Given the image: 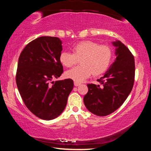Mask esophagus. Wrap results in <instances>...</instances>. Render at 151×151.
Segmentation results:
<instances>
[{
	"instance_id": "esophagus-1",
	"label": "esophagus",
	"mask_w": 151,
	"mask_h": 151,
	"mask_svg": "<svg viewBox=\"0 0 151 151\" xmlns=\"http://www.w3.org/2000/svg\"><path fill=\"white\" fill-rule=\"evenodd\" d=\"M80 85H81V83H77V82H75V83H74V85H75V86H79Z\"/></svg>"
}]
</instances>
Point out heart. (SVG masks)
I'll use <instances>...</instances> for the list:
<instances>
[{
	"mask_svg": "<svg viewBox=\"0 0 151 151\" xmlns=\"http://www.w3.org/2000/svg\"><path fill=\"white\" fill-rule=\"evenodd\" d=\"M73 54L62 52L59 56L60 63L67 68L72 67L78 63L79 65L65 74L66 78L81 83L91 75L98 76L108 69L112 58L111 48L107 45H99L91 40H83L71 48Z\"/></svg>",
	"mask_w": 151,
	"mask_h": 151,
	"instance_id": "1",
	"label": "heart"
}]
</instances>
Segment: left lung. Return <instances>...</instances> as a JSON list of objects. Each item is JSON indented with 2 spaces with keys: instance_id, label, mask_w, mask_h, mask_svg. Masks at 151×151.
Listing matches in <instances>:
<instances>
[{
  "instance_id": "obj_1",
  "label": "left lung",
  "mask_w": 151,
  "mask_h": 151,
  "mask_svg": "<svg viewBox=\"0 0 151 151\" xmlns=\"http://www.w3.org/2000/svg\"><path fill=\"white\" fill-rule=\"evenodd\" d=\"M115 47L116 58L105 74L98 79L101 85L88 84L84 96L86 108L97 116L109 115L121 106L131 93L134 85L135 65L132 53L120 41Z\"/></svg>"
}]
</instances>
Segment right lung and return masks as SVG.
Returning a JSON list of instances; mask_svg holds the SVG:
<instances>
[{"label": "right lung", "mask_w": 151, "mask_h": 151, "mask_svg": "<svg viewBox=\"0 0 151 151\" xmlns=\"http://www.w3.org/2000/svg\"><path fill=\"white\" fill-rule=\"evenodd\" d=\"M62 50L60 39L41 37L29 42L19 58L16 82L20 96L32 113L46 121L62 113L74 86L69 78L52 81L63 73Z\"/></svg>", "instance_id": "add662e5"}]
</instances>
